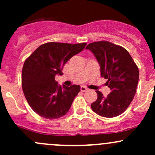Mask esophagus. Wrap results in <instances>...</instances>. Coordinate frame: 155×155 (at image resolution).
I'll list each match as a JSON object with an SVG mask.
<instances>
[{"mask_svg": "<svg viewBox=\"0 0 155 155\" xmlns=\"http://www.w3.org/2000/svg\"><path fill=\"white\" fill-rule=\"evenodd\" d=\"M80 90H81V91H82V92H85V91H86L87 90V88L86 87H85V86H81Z\"/></svg>", "mask_w": 155, "mask_h": 155, "instance_id": "1", "label": "esophagus"}]
</instances>
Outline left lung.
I'll return each instance as SVG.
<instances>
[{
	"label": "left lung",
	"mask_w": 155,
	"mask_h": 155,
	"mask_svg": "<svg viewBox=\"0 0 155 155\" xmlns=\"http://www.w3.org/2000/svg\"><path fill=\"white\" fill-rule=\"evenodd\" d=\"M101 66V77L107 79L111 92L104 97L96 91L97 99L92 103L95 113L113 118L124 112L134 97L139 81V68L124 47L107 40L94 42L86 46Z\"/></svg>",
	"instance_id": "left-lung-1"
}]
</instances>
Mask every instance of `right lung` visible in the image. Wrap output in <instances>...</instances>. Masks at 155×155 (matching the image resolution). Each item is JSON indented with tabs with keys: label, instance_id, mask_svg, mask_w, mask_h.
Wrapping results in <instances>:
<instances>
[{
	"label": "right lung",
	"instance_id": "add662e5",
	"mask_svg": "<svg viewBox=\"0 0 155 155\" xmlns=\"http://www.w3.org/2000/svg\"><path fill=\"white\" fill-rule=\"evenodd\" d=\"M87 43L70 44L49 42L39 46L25 61L21 73V86L31 109L40 116L56 119L66 115L79 85H58L57 74L69 59L82 51Z\"/></svg>",
	"mask_w": 155,
	"mask_h": 155
}]
</instances>
